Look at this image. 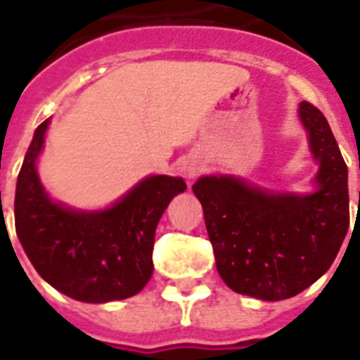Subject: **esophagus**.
Listing matches in <instances>:
<instances>
[{"label": "esophagus", "mask_w": 360, "mask_h": 360, "mask_svg": "<svg viewBox=\"0 0 360 360\" xmlns=\"http://www.w3.org/2000/svg\"><path fill=\"white\" fill-rule=\"evenodd\" d=\"M185 169H186V174H188V177H194V175L198 174V169L192 168V166H188V168H185Z\"/></svg>", "instance_id": "obj_1"}]
</instances>
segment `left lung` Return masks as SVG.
Wrapping results in <instances>:
<instances>
[{"label": "left lung", "instance_id": "8db88e82", "mask_svg": "<svg viewBox=\"0 0 360 360\" xmlns=\"http://www.w3.org/2000/svg\"><path fill=\"white\" fill-rule=\"evenodd\" d=\"M300 119L321 164L317 192L271 194L232 177H200L192 186L217 270L240 295L278 302L308 289L333 266L349 229L347 166L333 130L309 101L300 103Z\"/></svg>", "mask_w": 360, "mask_h": 360}]
</instances>
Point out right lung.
<instances>
[{
  "instance_id": "right-lung-1",
  "label": "right lung",
  "mask_w": 360,
  "mask_h": 360,
  "mask_svg": "<svg viewBox=\"0 0 360 360\" xmlns=\"http://www.w3.org/2000/svg\"><path fill=\"white\" fill-rule=\"evenodd\" d=\"M46 126L49 120L37 126L16 181L15 226L27 259L46 283L75 300L101 304L137 295L153 274L156 224L185 181L155 175L111 210H65L49 200L35 172Z\"/></svg>"
}]
</instances>
